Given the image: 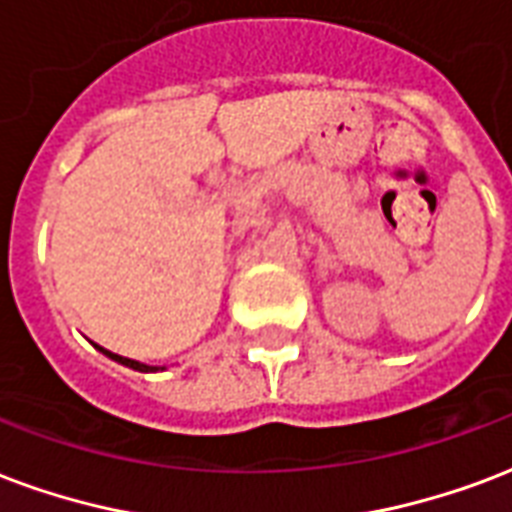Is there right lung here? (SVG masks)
I'll return each instance as SVG.
<instances>
[{"mask_svg": "<svg viewBox=\"0 0 512 512\" xmlns=\"http://www.w3.org/2000/svg\"><path fill=\"white\" fill-rule=\"evenodd\" d=\"M99 349H101V346H99ZM101 351H104L107 357H112V360H115V362H120V365H128V368H134V370H155V368H150V365H142V362L128 360V357H120V354H112V351H107V349H101Z\"/></svg>", "mask_w": 512, "mask_h": 512, "instance_id": "obj_1", "label": "right lung"}]
</instances>
